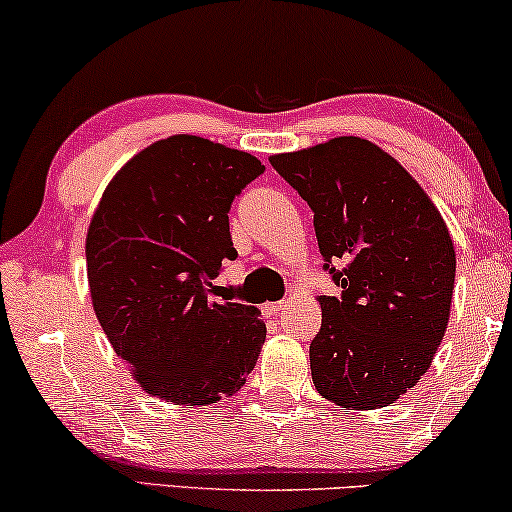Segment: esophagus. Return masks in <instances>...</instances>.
Instances as JSON below:
<instances>
[{"label": "esophagus", "instance_id": "1", "mask_svg": "<svg viewBox=\"0 0 512 512\" xmlns=\"http://www.w3.org/2000/svg\"><path fill=\"white\" fill-rule=\"evenodd\" d=\"M284 307H286V300H277V303H265L261 310H263L265 317H277V314L282 312Z\"/></svg>", "mask_w": 512, "mask_h": 512}]
</instances>
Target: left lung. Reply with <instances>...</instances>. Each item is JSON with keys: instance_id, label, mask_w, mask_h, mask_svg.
Wrapping results in <instances>:
<instances>
[{"instance_id": "1", "label": "left lung", "mask_w": 512, "mask_h": 512, "mask_svg": "<svg viewBox=\"0 0 512 512\" xmlns=\"http://www.w3.org/2000/svg\"><path fill=\"white\" fill-rule=\"evenodd\" d=\"M270 165L312 207L321 256L346 263L331 269L340 296H319L314 387L347 410L384 408L443 342L457 272L450 230L417 179L363 137L275 153Z\"/></svg>"}]
</instances>
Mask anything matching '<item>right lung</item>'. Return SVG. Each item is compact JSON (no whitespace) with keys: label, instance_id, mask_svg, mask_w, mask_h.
<instances>
[{"label":"right lung","instance_id":"right-lung-1","mask_svg":"<svg viewBox=\"0 0 512 512\" xmlns=\"http://www.w3.org/2000/svg\"><path fill=\"white\" fill-rule=\"evenodd\" d=\"M265 167L247 151L172 135L132 156L104 188L86 237L93 310L146 394L209 405L247 382L265 342L254 305L209 286L230 242V202Z\"/></svg>","mask_w":512,"mask_h":512}]
</instances>
